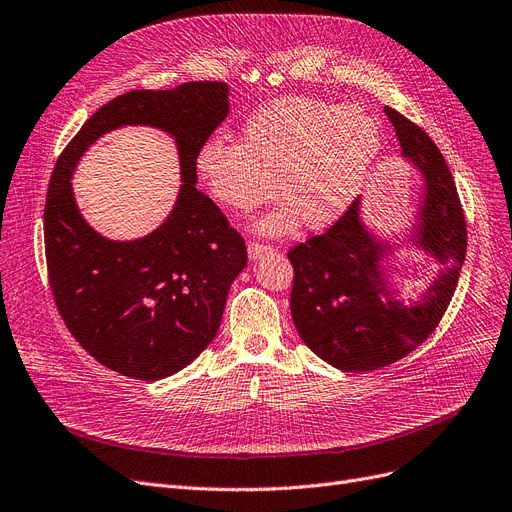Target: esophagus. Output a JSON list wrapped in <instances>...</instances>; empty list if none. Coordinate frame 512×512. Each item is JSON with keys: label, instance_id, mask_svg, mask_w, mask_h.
Segmentation results:
<instances>
[{"label": "esophagus", "instance_id": "obj_1", "mask_svg": "<svg viewBox=\"0 0 512 512\" xmlns=\"http://www.w3.org/2000/svg\"><path fill=\"white\" fill-rule=\"evenodd\" d=\"M246 251H249V257L255 261V259H259V257H263V255H268V253H272L274 249L272 246H268V244H259V242H249V246H246Z\"/></svg>", "mask_w": 512, "mask_h": 512}]
</instances>
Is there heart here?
Masks as SVG:
<instances>
[{
    "instance_id": "b5f03b06",
    "label": "heart",
    "mask_w": 512,
    "mask_h": 512,
    "mask_svg": "<svg viewBox=\"0 0 512 512\" xmlns=\"http://www.w3.org/2000/svg\"><path fill=\"white\" fill-rule=\"evenodd\" d=\"M380 151V126L361 107L289 97L253 113L240 143H202L194 166L208 194L236 213H251L278 187L285 202L255 227L282 236L299 219L312 230L342 219L363 194Z\"/></svg>"
}]
</instances>
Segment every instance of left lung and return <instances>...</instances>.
<instances>
[{"label":"left lung","mask_w":512,"mask_h":512,"mask_svg":"<svg viewBox=\"0 0 512 512\" xmlns=\"http://www.w3.org/2000/svg\"><path fill=\"white\" fill-rule=\"evenodd\" d=\"M396 139L422 177L420 200L403 236H382L363 221V196L325 234L289 251L291 316L304 344L339 371H373L401 361L437 329L466 257V223L456 183L426 132L386 107ZM418 248L442 263L409 305L398 297L387 261Z\"/></svg>","instance_id":"left-lung-1"}]
</instances>
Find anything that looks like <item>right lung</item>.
<instances>
[{
	"mask_svg": "<svg viewBox=\"0 0 512 512\" xmlns=\"http://www.w3.org/2000/svg\"><path fill=\"white\" fill-rule=\"evenodd\" d=\"M230 111L223 82L132 90L103 105L52 170L44 240L52 295L67 329L101 365L156 382L185 369L213 342L232 282L246 266L242 236L196 189V151ZM122 125H151L176 139L182 187L154 233L111 241L81 217L70 177L85 149Z\"/></svg>",
	"mask_w": 512,
	"mask_h": 512,
	"instance_id": "obj_1",
	"label": "right lung"
}]
</instances>
